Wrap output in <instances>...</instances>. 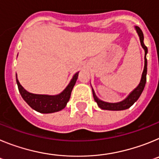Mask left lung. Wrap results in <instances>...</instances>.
Listing matches in <instances>:
<instances>
[{"label":"left lung","instance_id":"1","mask_svg":"<svg viewBox=\"0 0 159 159\" xmlns=\"http://www.w3.org/2000/svg\"><path fill=\"white\" fill-rule=\"evenodd\" d=\"M136 32H137L138 36L139 37L140 43H141V46L143 47V48L144 49V52H145V57H144V68H143V71L142 73V77L141 80H140L139 84L134 88L130 94L127 96L126 99H123V101H120V102H105V101H102L101 99H99L98 97L96 96L95 93V91L92 88V93H93V97L94 99H95V102H97V104L99 106V107H100L102 110H107V111H123L126 110L127 108L130 107L132 105L134 104V102L139 99V96L141 95L142 92H143V89L145 88L146 82H147V46L144 44V36H143V33L142 32V30L140 29L139 27L135 26L134 27Z\"/></svg>","mask_w":159,"mask_h":159}]
</instances>
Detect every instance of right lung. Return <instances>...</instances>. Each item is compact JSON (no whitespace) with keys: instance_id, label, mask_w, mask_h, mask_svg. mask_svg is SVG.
Returning a JSON list of instances; mask_svg holds the SVG:
<instances>
[{"instance_id":"add662e5","label":"right lung","mask_w":159,"mask_h":159,"mask_svg":"<svg viewBox=\"0 0 159 159\" xmlns=\"http://www.w3.org/2000/svg\"><path fill=\"white\" fill-rule=\"evenodd\" d=\"M78 75L79 71L73 75L72 79L71 80L68 85L66 87L65 89L58 95H55L30 93L20 85L16 74V79L20 94L21 95L24 100L27 102L33 110L40 112V113L49 114L60 111L65 107L67 102L69 101L71 91L75 86V82L78 78Z\"/></svg>"}]
</instances>
